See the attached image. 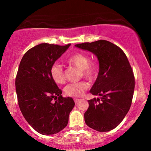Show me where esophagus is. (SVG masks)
<instances>
[{"instance_id": "obj_1", "label": "esophagus", "mask_w": 151, "mask_h": 151, "mask_svg": "<svg viewBox=\"0 0 151 151\" xmlns=\"http://www.w3.org/2000/svg\"><path fill=\"white\" fill-rule=\"evenodd\" d=\"M74 101H75V104H76V103H78L79 101H80V99H74Z\"/></svg>"}]
</instances>
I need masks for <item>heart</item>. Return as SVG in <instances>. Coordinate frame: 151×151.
Masks as SVG:
<instances>
[{"mask_svg":"<svg viewBox=\"0 0 151 151\" xmlns=\"http://www.w3.org/2000/svg\"><path fill=\"white\" fill-rule=\"evenodd\" d=\"M66 62L70 66H76L81 70V76L92 81L96 79L99 74V65L97 60H89V57L83 52H76L67 58ZM50 76L57 84H63L65 80V73L62 66L58 64H54L50 69ZM89 87L88 84L85 81L76 83H70L66 85L64 91L66 95L72 97L83 96Z\"/></svg>","mask_w":151,"mask_h":151,"instance_id":"b5f03b06","label":"heart"}]
</instances>
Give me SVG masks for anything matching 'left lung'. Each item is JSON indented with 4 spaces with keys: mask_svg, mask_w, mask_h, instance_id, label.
<instances>
[{
    "mask_svg": "<svg viewBox=\"0 0 151 151\" xmlns=\"http://www.w3.org/2000/svg\"><path fill=\"white\" fill-rule=\"evenodd\" d=\"M75 47L93 53L99 62V75L90 93L101 98L88 101L85 121L95 131H111L121 123L131 108L134 90L131 65L121 48L105 40Z\"/></svg>",
    "mask_w": 151,
    "mask_h": 151,
    "instance_id": "1",
    "label": "left lung"
}]
</instances>
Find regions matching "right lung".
I'll return each instance as SVG.
<instances>
[{"mask_svg":"<svg viewBox=\"0 0 151 151\" xmlns=\"http://www.w3.org/2000/svg\"><path fill=\"white\" fill-rule=\"evenodd\" d=\"M70 46L42 43L26 52L20 63L15 81L18 103L28 123L40 134L62 131L75 106L71 97L61 95L50 74L51 66Z\"/></svg>","mask_w":151,"mask_h":151,"instance_id":"right-lung-1","label":"right lung"}]
</instances>
